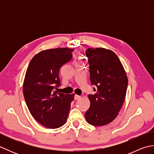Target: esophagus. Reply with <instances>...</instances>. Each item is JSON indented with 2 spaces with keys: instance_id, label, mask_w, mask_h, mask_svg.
Here are the masks:
<instances>
[{
  "instance_id": "1",
  "label": "esophagus",
  "mask_w": 154,
  "mask_h": 154,
  "mask_svg": "<svg viewBox=\"0 0 154 154\" xmlns=\"http://www.w3.org/2000/svg\"><path fill=\"white\" fill-rule=\"evenodd\" d=\"M80 98H81V97L79 96V95H77V94H75V97H74L75 100H79V99H80Z\"/></svg>"
}]
</instances>
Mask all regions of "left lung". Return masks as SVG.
<instances>
[{"label":"left lung","mask_w":154,"mask_h":154,"mask_svg":"<svg viewBox=\"0 0 154 154\" xmlns=\"http://www.w3.org/2000/svg\"><path fill=\"white\" fill-rule=\"evenodd\" d=\"M90 80L96 93L89 94L90 107L85 113L87 122L101 126L116 119L125 99L128 87L126 71L112 51L103 48H88Z\"/></svg>","instance_id":"left-lung-1"}]
</instances>
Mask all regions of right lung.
I'll return each instance as SVG.
<instances>
[{
	"mask_svg": "<svg viewBox=\"0 0 154 154\" xmlns=\"http://www.w3.org/2000/svg\"><path fill=\"white\" fill-rule=\"evenodd\" d=\"M73 49L43 50L32 59L23 83V93L34 119L48 128H57L66 122L74 94L58 93L60 69L72 59Z\"/></svg>",
	"mask_w": 154,
	"mask_h": 154,
	"instance_id": "add662e5",
	"label": "right lung"
}]
</instances>
